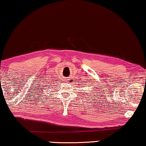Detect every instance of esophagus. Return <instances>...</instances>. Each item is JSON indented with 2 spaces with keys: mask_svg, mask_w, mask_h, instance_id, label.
Instances as JSON below:
<instances>
[{
  "mask_svg": "<svg viewBox=\"0 0 146 146\" xmlns=\"http://www.w3.org/2000/svg\"><path fill=\"white\" fill-rule=\"evenodd\" d=\"M68 82H69V80H68Z\"/></svg>",
  "mask_w": 146,
  "mask_h": 146,
  "instance_id": "34e87169",
  "label": "esophagus"
}]
</instances>
